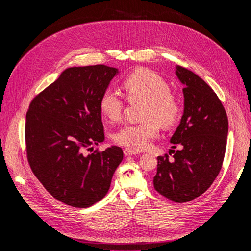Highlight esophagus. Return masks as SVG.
Listing matches in <instances>:
<instances>
[{"label": "esophagus", "instance_id": "esophagus-1", "mask_svg": "<svg viewBox=\"0 0 251 251\" xmlns=\"http://www.w3.org/2000/svg\"><path fill=\"white\" fill-rule=\"evenodd\" d=\"M124 153H125L126 156H133V155H138L139 154L138 151H136L131 150V149H125Z\"/></svg>", "mask_w": 251, "mask_h": 251}]
</instances>
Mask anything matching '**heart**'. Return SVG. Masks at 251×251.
<instances>
[{"instance_id":"heart-1","label":"heart","mask_w":251,"mask_h":251,"mask_svg":"<svg viewBox=\"0 0 251 251\" xmlns=\"http://www.w3.org/2000/svg\"><path fill=\"white\" fill-rule=\"evenodd\" d=\"M123 90L130 102L144 101L146 104L141 116L144 121L126 125L114 135V140L120 146L134 151L146 150L158 137L160 126L170 128L180 120L182 103L158 73L149 69L135 70L124 79ZM124 107V100L112 89L104 90L100 97V110L111 121L120 118Z\"/></svg>"}]
</instances>
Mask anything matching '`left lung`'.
<instances>
[{
  "label": "left lung",
  "instance_id": "obj_1",
  "mask_svg": "<svg viewBox=\"0 0 251 251\" xmlns=\"http://www.w3.org/2000/svg\"><path fill=\"white\" fill-rule=\"evenodd\" d=\"M176 75L184 85V112L171 142L180 149L172 150V159L168 154L157 157L153 182L165 198L184 203L206 192L221 171L228 119L221 100L201 77L180 66Z\"/></svg>",
  "mask_w": 251,
  "mask_h": 251
}]
</instances>
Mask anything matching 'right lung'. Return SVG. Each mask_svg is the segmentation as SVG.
<instances>
[{
    "label": "right lung",
    "mask_w": 251,
    "mask_h": 251,
    "mask_svg": "<svg viewBox=\"0 0 251 251\" xmlns=\"http://www.w3.org/2000/svg\"><path fill=\"white\" fill-rule=\"evenodd\" d=\"M116 68H68L30 102L26 114L27 159L35 177L55 199L86 208L107 195L124 159L119 147L86 155L104 140L100 97Z\"/></svg>",
    "instance_id": "obj_1"
}]
</instances>
